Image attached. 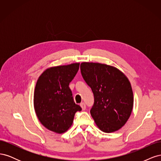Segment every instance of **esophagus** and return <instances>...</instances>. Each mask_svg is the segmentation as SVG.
<instances>
[{
	"instance_id": "1",
	"label": "esophagus",
	"mask_w": 161,
	"mask_h": 161,
	"mask_svg": "<svg viewBox=\"0 0 161 161\" xmlns=\"http://www.w3.org/2000/svg\"><path fill=\"white\" fill-rule=\"evenodd\" d=\"M80 105V107H81V108H82V110H85V109H86V105H85V103H81Z\"/></svg>"
}]
</instances>
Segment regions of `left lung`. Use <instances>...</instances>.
Listing matches in <instances>:
<instances>
[{
	"label": "left lung",
	"instance_id": "left-lung-1",
	"mask_svg": "<svg viewBox=\"0 0 161 161\" xmlns=\"http://www.w3.org/2000/svg\"><path fill=\"white\" fill-rule=\"evenodd\" d=\"M80 72L93 92L95 102L91 114L97 127L105 133L122 128L134 105L128 77L117 68L101 63L82 62Z\"/></svg>",
	"mask_w": 161,
	"mask_h": 161
}]
</instances>
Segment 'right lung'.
Segmentation results:
<instances>
[{"label":"right lung","instance_id":"right-lung-1","mask_svg":"<svg viewBox=\"0 0 161 161\" xmlns=\"http://www.w3.org/2000/svg\"><path fill=\"white\" fill-rule=\"evenodd\" d=\"M80 63L48 68L37 80L33 105L40 123L53 132L64 133L73 123L75 114L82 109L73 100L69 83Z\"/></svg>","mask_w":161,"mask_h":161}]
</instances>
